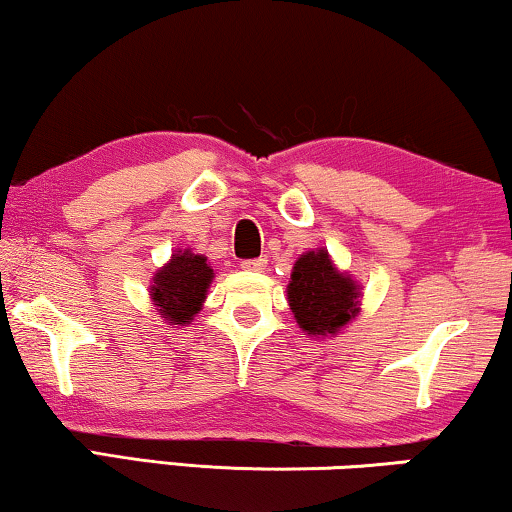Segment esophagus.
Listing matches in <instances>:
<instances>
[{"instance_id": "obj_1", "label": "esophagus", "mask_w": 512, "mask_h": 512, "mask_svg": "<svg viewBox=\"0 0 512 512\" xmlns=\"http://www.w3.org/2000/svg\"><path fill=\"white\" fill-rule=\"evenodd\" d=\"M265 265H268V261H265V258H249V261H242V270L263 272Z\"/></svg>"}]
</instances>
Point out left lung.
<instances>
[{"label": "left lung", "instance_id": "left-lung-1", "mask_svg": "<svg viewBox=\"0 0 512 512\" xmlns=\"http://www.w3.org/2000/svg\"><path fill=\"white\" fill-rule=\"evenodd\" d=\"M289 307L307 335H335L361 310V289L335 268L326 249L307 251L293 263L286 286Z\"/></svg>", "mask_w": 512, "mask_h": 512}]
</instances>
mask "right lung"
<instances>
[{"label":"right lung","instance_id":"obj_1","mask_svg":"<svg viewBox=\"0 0 512 512\" xmlns=\"http://www.w3.org/2000/svg\"><path fill=\"white\" fill-rule=\"evenodd\" d=\"M212 279L214 270L207 256L193 254L191 249L177 251L153 275L149 296L167 324L184 326L202 310Z\"/></svg>","mask_w":512,"mask_h":512}]
</instances>
